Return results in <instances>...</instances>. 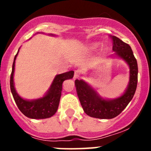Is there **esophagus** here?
<instances>
[{"label":"esophagus","mask_w":151,"mask_h":151,"mask_svg":"<svg viewBox=\"0 0 151 151\" xmlns=\"http://www.w3.org/2000/svg\"><path fill=\"white\" fill-rule=\"evenodd\" d=\"M79 75H80V70H78V69L76 70V71H75V74H74L75 79L78 78V77H79Z\"/></svg>","instance_id":"34e87169"}]
</instances>
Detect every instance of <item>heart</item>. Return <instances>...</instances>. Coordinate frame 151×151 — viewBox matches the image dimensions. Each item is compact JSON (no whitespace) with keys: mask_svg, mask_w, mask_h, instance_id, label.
Wrapping results in <instances>:
<instances>
[{"mask_svg":"<svg viewBox=\"0 0 151 151\" xmlns=\"http://www.w3.org/2000/svg\"><path fill=\"white\" fill-rule=\"evenodd\" d=\"M96 47V45H94V46H91V49H94Z\"/></svg>","mask_w":151,"mask_h":151,"instance_id":"heart-1","label":"heart"}]
</instances>
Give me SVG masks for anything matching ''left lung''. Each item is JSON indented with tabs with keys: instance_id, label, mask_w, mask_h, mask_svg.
Segmentation results:
<instances>
[{
	"instance_id": "left-lung-1",
	"label": "left lung",
	"mask_w": 151,
	"mask_h": 151,
	"mask_svg": "<svg viewBox=\"0 0 151 151\" xmlns=\"http://www.w3.org/2000/svg\"><path fill=\"white\" fill-rule=\"evenodd\" d=\"M113 41V50L116 57L127 63L130 69L128 87L121 97L116 99H104L93 88L83 80L76 79L75 85L81 105L85 113L97 119H113L122 113L132 101L138 84V63L131 47L116 36L110 35Z\"/></svg>"
}]
</instances>
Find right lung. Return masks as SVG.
<instances>
[{
	"mask_svg": "<svg viewBox=\"0 0 151 151\" xmlns=\"http://www.w3.org/2000/svg\"><path fill=\"white\" fill-rule=\"evenodd\" d=\"M19 50L14 57L13 63L12 73L10 75V90L13 99L17 106L26 116L31 119H46L54 116L58 109L61 97L63 82L66 79L73 78L74 72L69 71L57 75L52 82L48 91L43 97L39 99L27 101L17 94L13 83V73L15 69V60L18 55Z\"/></svg>",
	"mask_w": 151,
	"mask_h": 151,
	"instance_id": "right-lung-1",
	"label": "right lung"
}]
</instances>
